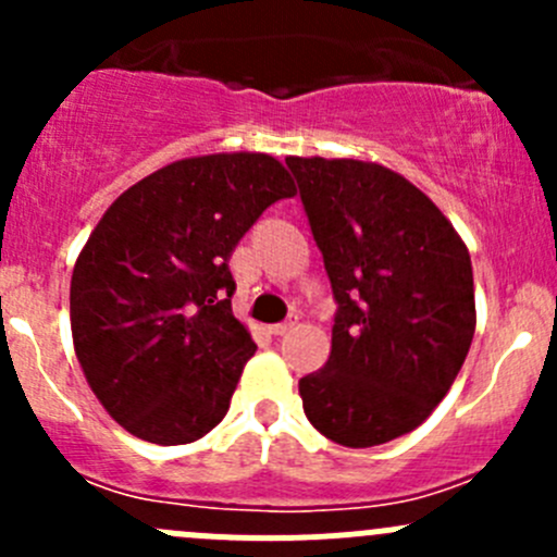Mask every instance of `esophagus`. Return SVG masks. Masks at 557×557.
<instances>
[{
	"label": "esophagus",
	"instance_id": "34e87169",
	"mask_svg": "<svg viewBox=\"0 0 557 557\" xmlns=\"http://www.w3.org/2000/svg\"><path fill=\"white\" fill-rule=\"evenodd\" d=\"M294 320H285V323H274V325H269V334H274V336H285L288 334L290 329H294Z\"/></svg>",
	"mask_w": 557,
	"mask_h": 557
}]
</instances>
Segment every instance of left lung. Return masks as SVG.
<instances>
[{"label":"left lung","mask_w":557,"mask_h":557,"mask_svg":"<svg viewBox=\"0 0 557 557\" xmlns=\"http://www.w3.org/2000/svg\"><path fill=\"white\" fill-rule=\"evenodd\" d=\"M339 305L323 369L299 380L325 440L374 447L418 429L474 339L463 239L407 177L374 161L288 156Z\"/></svg>","instance_id":"obj_1"}]
</instances>
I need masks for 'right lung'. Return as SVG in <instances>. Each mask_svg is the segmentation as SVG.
<instances>
[{
	"label": "right lung",
	"mask_w": 557,
	"mask_h": 557,
	"mask_svg": "<svg viewBox=\"0 0 557 557\" xmlns=\"http://www.w3.org/2000/svg\"><path fill=\"white\" fill-rule=\"evenodd\" d=\"M294 194L274 156L243 150L172 161L107 207L72 269L70 323L94 396L128 434L188 445L226 418L256 352L228 258Z\"/></svg>",
	"instance_id": "add662e5"
}]
</instances>
